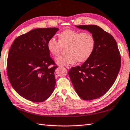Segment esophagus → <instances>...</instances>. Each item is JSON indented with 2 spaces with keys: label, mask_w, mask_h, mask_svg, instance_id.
<instances>
[{
  "label": "esophagus",
  "mask_w": 130,
  "mask_h": 130,
  "mask_svg": "<svg viewBox=\"0 0 130 130\" xmlns=\"http://www.w3.org/2000/svg\"><path fill=\"white\" fill-rule=\"evenodd\" d=\"M65 67L67 68V69H70L71 68V66L69 65V64H66L65 65Z\"/></svg>",
  "instance_id": "esophagus-1"
}]
</instances>
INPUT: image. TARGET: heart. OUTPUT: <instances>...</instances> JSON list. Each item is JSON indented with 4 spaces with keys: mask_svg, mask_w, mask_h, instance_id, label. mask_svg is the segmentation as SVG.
Listing matches in <instances>:
<instances>
[{
    "mask_svg": "<svg viewBox=\"0 0 130 130\" xmlns=\"http://www.w3.org/2000/svg\"><path fill=\"white\" fill-rule=\"evenodd\" d=\"M59 39L53 37L48 40L47 48L50 53L56 56L66 47L67 53L56 58V62L59 64H73L77 60L83 62L87 60L93 53L96 41L94 37L88 31L67 29L58 35Z\"/></svg>",
    "mask_w": 130,
    "mask_h": 130,
    "instance_id": "heart-1",
    "label": "heart"
}]
</instances>
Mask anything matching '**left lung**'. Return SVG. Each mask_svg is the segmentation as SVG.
<instances>
[{"label":"left lung","instance_id":"obj_1","mask_svg":"<svg viewBox=\"0 0 130 130\" xmlns=\"http://www.w3.org/2000/svg\"><path fill=\"white\" fill-rule=\"evenodd\" d=\"M76 27L93 34L96 45L91 57L80 66L72 67L68 74L82 99L94 100L104 95L116 80L121 64L120 53L113 36L99 26Z\"/></svg>","mask_w":130,"mask_h":130}]
</instances>
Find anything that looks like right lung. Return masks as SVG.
I'll return each mask as SVG.
<instances>
[{
	"label": "right lung",
	"instance_id": "right-lung-1",
	"mask_svg": "<svg viewBox=\"0 0 130 130\" xmlns=\"http://www.w3.org/2000/svg\"><path fill=\"white\" fill-rule=\"evenodd\" d=\"M57 28H37L14 40L8 53L7 72L13 88L26 100L44 101L56 86L54 71L58 66L50 57L48 40Z\"/></svg>",
	"mask_w": 130,
	"mask_h": 130
}]
</instances>
